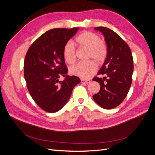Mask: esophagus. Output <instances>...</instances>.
I'll use <instances>...</instances> for the list:
<instances>
[{
	"label": "esophagus",
	"instance_id": "obj_1",
	"mask_svg": "<svg viewBox=\"0 0 155 155\" xmlns=\"http://www.w3.org/2000/svg\"><path fill=\"white\" fill-rule=\"evenodd\" d=\"M91 82V81L90 80H85V79H81V83H89Z\"/></svg>",
	"mask_w": 155,
	"mask_h": 155
}]
</instances>
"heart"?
<instances>
[{
    "instance_id": "obj_1",
    "label": "heart",
    "mask_w": 155,
    "mask_h": 155,
    "mask_svg": "<svg viewBox=\"0 0 155 155\" xmlns=\"http://www.w3.org/2000/svg\"><path fill=\"white\" fill-rule=\"evenodd\" d=\"M76 42L81 47L88 49V58H93L98 63L104 61L107 56V48L100 37L92 32L85 31L76 38ZM63 57L67 63L72 64L76 61V50L72 43L68 42L63 48ZM97 65L92 60L79 62L70 68V72L74 76L83 79L90 78L96 72Z\"/></svg>"
}]
</instances>
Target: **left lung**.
Here are the masks:
<instances>
[{"label": "left lung", "mask_w": 155, "mask_h": 155, "mask_svg": "<svg viewBox=\"0 0 155 155\" xmlns=\"http://www.w3.org/2000/svg\"><path fill=\"white\" fill-rule=\"evenodd\" d=\"M101 32L107 45V57L93 81L100 85V90L93 95L96 104L105 109H111L124 101L132 83L133 59L125 42L116 32L106 27H96Z\"/></svg>", "instance_id": "obj_1"}]
</instances>
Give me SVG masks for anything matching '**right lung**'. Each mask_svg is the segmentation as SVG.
<instances>
[{"label":"right lung","instance_id":"add662e5","mask_svg":"<svg viewBox=\"0 0 155 155\" xmlns=\"http://www.w3.org/2000/svg\"><path fill=\"white\" fill-rule=\"evenodd\" d=\"M79 28H54L41 35L27 51L24 76L33 100L42 109L56 112L69 100L78 77L67 76L63 48ZM63 76V81L58 78Z\"/></svg>","mask_w":155,"mask_h":155}]
</instances>
